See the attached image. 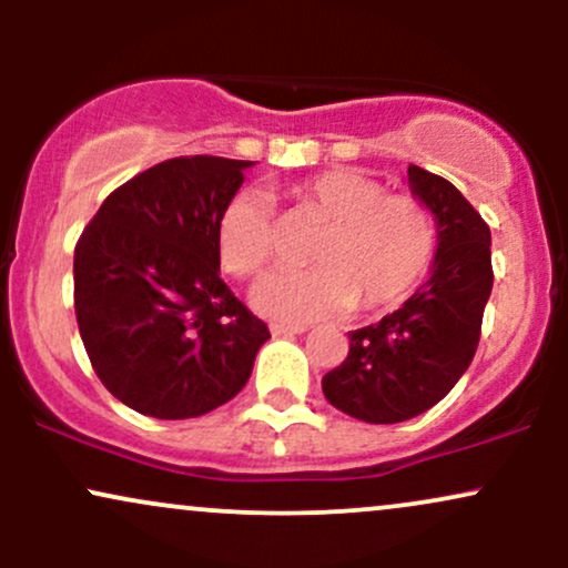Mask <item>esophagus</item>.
Listing matches in <instances>:
<instances>
[{"instance_id":"34e87169","label":"esophagus","mask_w":568,"mask_h":568,"mask_svg":"<svg viewBox=\"0 0 568 568\" xmlns=\"http://www.w3.org/2000/svg\"><path fill=\"white\" fill-rule=\"evenodd\" d=\"M272 336H298V334H304V325H283V323H275L272 325Z\"/></svg>"}]
</instances>
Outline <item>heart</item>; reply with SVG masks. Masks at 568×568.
<instances>
[{"label":"heart","instance_id":"b5f03b06","mask_svg":"<svg viewBox=\"0 0 568 568\" xmlns=\"http://www.w3.org/2000/svg\"><path fill=\"white\" fill-rule=\"evenodd\" d=\"M296 211L325 221L310 247L315 266H283L253 291V304L283 323H310L357 306L393 310L422 285L438 251V226L422 200L384 194L379 181L336 168L291 189ZM221 266L256 277L275 256V219L258 189L234 192L216 221Z\"/></svg>","mask_w":568,"mask_h":568}]
</instances>
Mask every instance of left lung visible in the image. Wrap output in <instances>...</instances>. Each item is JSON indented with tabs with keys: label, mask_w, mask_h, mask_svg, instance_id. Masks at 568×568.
<instances>
[{
	"label": "left lung",
	"mask_w": 568,
	"mask_h": 568,
	"mask_svg": "<svg viewBox=\"0 0 568 568\" xmlns=\"http://www.w3.org/2000/svg\"><path fill=\"white\" fill-rule=\"evenodd\" d=\"M408 186L435 216L429 277L376 325L349 334L342 366L323 376L331 406L371 425H395L443 400L473 363L491 296V232L452 181L408 165Z\"/></svg>",
	"instance_id": "8db88e82"
}]
</instances>
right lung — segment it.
<instances>
[{
  "label": "right lung",
  "instance_id": "add662e5",
  "mask_svg": "<svg viewBox=\"0 0 568 568\" xmlns=\"http://www.w3.org/2000/svg\"><path fill=\"white\" fill-rule=\"evenodd\" d=\"M253 162L165 160L114 189L74 247L77 325L98 379L154 419L245 387L266 323L221 280L216 221Z\"/></svg>",
  "mask_w": 568,
  "mask_h": 568
}]
</instances>
